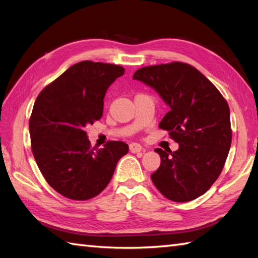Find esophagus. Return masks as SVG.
<instances>
[{
  "mask_svg": "<svg viewBox=\"0 0 258 258\" xmlns=\"http://www.w3.org/2000/svg\"><path fill=\"white\" fill-rule=\"evenodd\" d=\"M130 151L132 153H139V152L144 151V149L138 143H132V144H130Z\"/></svg>",
  "mask_w": 258,
  "mask_h": 258,
  "instance_id": "1",
  "label": "esophagus"
}]
</instances>
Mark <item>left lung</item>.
I'll use <instances>...</instances> for the list:
<instances>
[{"mask_svg":"<svg viewBox=\"0 0 258 258\" xmlns=\"http://www.w3.org/2000/svg\"><path fill=\"white\" fill-rule=\"evenodd\" d=\"M152 87L169 112L160 123L177 151L156 149L161 165L151 175L156 188L174 202L203 195L220 176L232 143L228 104L199 70L182 62L142 68L133 75Z\"/></svg>","mask_w":258,"mask_h":258,"instance_id":"obj_1","label":"left lung"}]
</instances>
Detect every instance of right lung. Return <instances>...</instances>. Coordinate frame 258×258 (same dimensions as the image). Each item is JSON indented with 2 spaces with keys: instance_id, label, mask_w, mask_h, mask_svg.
Returning a JSON list of instances; mask_svg holds the SVG:
<instances>
[{
  "instance_id": "1",
  "label": "right lung",
  "mask_w": 258,
  "mask_h": 258,
  "mask_svg": "<svg viewBox=\"0 0 258 258\" xmlns=\"http://www.w3.org/2000/svg\"><path fill=\"white\" fill-rule=\"evenodd\" d=\"M124 71L114 64L76 63L34 103L29 122L33 155L48 185L68 199L86 201L100 194L127 154L128 145L116 141L91 150L84 131L102 117L106 91Z\"/></svg>"
}]
</instances>
